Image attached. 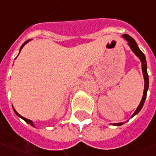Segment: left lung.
Masks as SVG:
<instances>
[{"label":"left lung","mask_w":156,"mask_h":156,"mask_svg":"<svg viewBox=\"0 0 156 156\" xmlns=\"http://www.w3.org/2000/svg\"><path fill=\"white\" fill-rule=\"evenodd\" d=\"M122 37L129 42V46H130V48H131V50L133 51V52H135V54H136V55L140 58V60L142 61V73H143V77H144V82H145V84H144V91H143V96H142V101H141L139 106L137 107L136 110L135 111V113L132 115V116H134V115H136L140 110H142V106H143L144 102H145V99H146V97H147V91H148V72H147V62H146L145 55H144L143 52L138 48V46H137L136 42L135 41V40L128 34H123L122 35ZM122 124V122H120V123H114V125H116V126H120Z\"/></svg>","instance_id":"obj_1"}]
</instances>
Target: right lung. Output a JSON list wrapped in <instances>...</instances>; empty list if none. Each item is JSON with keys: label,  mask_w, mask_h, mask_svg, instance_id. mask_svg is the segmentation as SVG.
Returning a JSON list of instances; mask_svg holds the SVG:
<instances>
[{"label": "right lung", "mask_w": 156, "mask_h": 156, "mask_svg": "<svg viewBox=\"0 0 156 156\" xmlns=\"http://www.w3.org/2000/svg\"><path fill=\"white\" fill-rule=\"evenodd\" d=\"M30 41V40H28V41H26V42H25L24 44H23V45L21 46V47H20V50L22 49V47H23V46H25V44H27V42H28V41ZM14 112H15V114H16V115H18V116H20V117H21V118H22V119H23V120H24V121L26 122H27V123H29L30 125H32V126H34V123H33V122L31 121V120H29V119H27V118H25V117H23L22 115H20L19 113H18V112H17L16 110H14Z\"/></svg>", "instance_id": "add662e5"}]
</instances>
